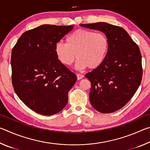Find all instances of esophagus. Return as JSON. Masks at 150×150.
Masks as SVG:
<instances>
[{
	"label": "esophagus",
	"instance_id": "obj_1",
	"mask_svg": "<svg viewBox=\"0 0 150 150\" xmlns=\"http://www.w3.org/2000/svg\"><path fill=\"white\" fill-rule=\"evenodd\" d=\"M77 79L78 80H80L81 79H83L84 77V75H81V74H77Z\"/></svg>",
	"mask_w": 150,
	"mask_h": 150
}]
</instances>
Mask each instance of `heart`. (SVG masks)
I'll return each mask as SVG.
<instances>
[{"label":"heart","instance_id":"heart-1","mask_svg":"<svg viewBox=\"0 0 150 150\" xmlns=\"http://www.w3.org/2000/svg\"><path fill=\"white\" fill-rule=\"evenodd\" d=\"M66 41L57 43L55 54L60 62L67 66L72 65L77 57L75 65L77 69L98 67L108 50L107 38L100 32L79 29L68 35Z\"/></svg>","mask_w":150,"mask_h":150}]
</instances>
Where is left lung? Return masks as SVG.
Instances as JSON below:
<instances>
[{
	"label": "left lung",
	"instance_id": "obj_1",
	"mask_svg": "<svg viewBox=\"0 0 150 150\" xmlns=\"http://www.w3.org/2000/svg\"><path fill=\"white\" fill-rule=\"evenodd\" d=\"M104 32L108 51L103 63L85 74L91 83L90 102L101 113L122 108L138 90L142 78L140 50L125 30L106 22L80 24Z\"/></svg>",
	"mask_w": 150,
	"mask_h": 150
}]
</instances>
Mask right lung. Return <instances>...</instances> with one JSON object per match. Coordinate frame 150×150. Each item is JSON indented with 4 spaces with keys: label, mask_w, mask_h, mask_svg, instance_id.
<instances>
[{
    "label": "right lung",
    "mask_w": 150,
    "mask_h": 150,
    "mask_svg": "<svg viewBox=\"0 0 150 150\" xmlns=\"http://www.w3.org/2000/svg\"><path fill=\"white\" fill-rule=\"evenodd\" d=\"M73 26L44 24L22 34L12 50V83L20 99L42 115L59 112L77 81L62 64L55 47Z\"/></svg>",
    "instance_id": "add662e5"
}]
</instances>
